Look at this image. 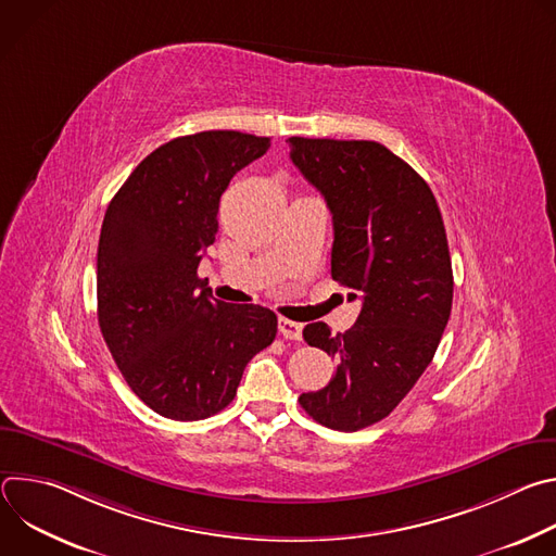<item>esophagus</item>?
<instances>
[{
	"instance_id": "obj_1",
	"label": "esophagus",
	"mask_w": 556,
	"mask_h": 556,
	"mask_svg": "<svg viewBox=\"0 0 556 556\" xmlns=\"http://www.w3.org/2000/svg\"><path fill=\"white\" fill-rule=\"evenodd\" d=\"M277 326H279V334H281L283 339H290V341H299V339H301V332H303V326H301V324L290 321V319H286V316H279Z\"/></svg>"
}]
</instances>
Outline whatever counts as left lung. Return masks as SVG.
I'll return each mask as SVG.
<instances>
[{
    "instance_id": "1",
    "label": "left lung",
    "mask_w": 556,
    "mask_h": 556,
    "mask_svg": "<svg viewBox=\"0 0 556 556\" xmlns=\"http://www.w3.org/2000/svg\"><path fill=\"white\" fill-rule=\"evenodd\" d=\"M290 157L332 213V279L363 301L356 324L303 339L337 358L334 378L299 395L307 416L337 431L387 418L433 361L451 316L446 230L429 185L374 140L292 136Z\"/></svg>"
}]
</instances>
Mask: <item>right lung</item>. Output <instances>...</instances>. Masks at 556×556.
Here are the masks:
<instances>
[{
    "label": "right lung",
    "mask_w": 556,
    "mask_h": 556,
    "mask_svg": "<svg viewBox=\"0 0 556 556\" xmlns=\"http://www.w3.org/2000/svg\"><path fill=\"white\" fill-rule=\"evenodd\" d=\"M270 138L200 131L151 151L101 226L97 299L103 339L131 391L172 420H204L237 393L277 314L211 296L198 277L215 242L219 198Z\"/></svg>",
    "instance_id": "right-lung-1"
}]
</instances>
